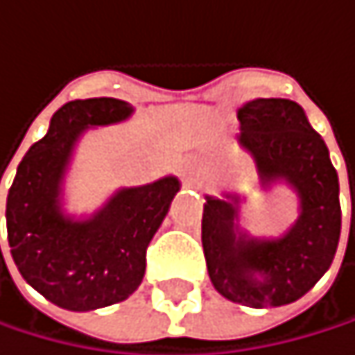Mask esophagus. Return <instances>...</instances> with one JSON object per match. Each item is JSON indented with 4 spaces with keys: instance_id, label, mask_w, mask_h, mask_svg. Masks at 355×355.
I'll return each instance as SVG.
<instances>
[{
    "instance_id": "1",
    "label": "esophagus",
    "mask_w": 355,
    "mask_h": 355,
    "mask_svg": "<svg viewBox=\"0 0 355 355\" xmlns=\"http://www.w3.org/2000/svg\"><path fill=\"white\" fill-rule=\"evenodd\" d=\"M182 175H184V180L188 184L192 182V169H190V165H182Z\"/></svg>"
}]
</instances>
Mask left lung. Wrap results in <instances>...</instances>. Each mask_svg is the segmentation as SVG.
Masks as SVG:
<instances>
[{
  "label": "left lung",
  "instance_id": "obj_1",
  "mask_svg": "<svg viewBox=\"0 0 355 355\" xmlns=\"http://www.w3.org/2000/svg\"><path fill=\"white\" fill-rule=\"evenodd\" d=\"M237 120L235 139L254 158L258 188H290L298 216L282 235L256 237L241 226L243 194H205L201 241L207 273L233 303L254 309L290 305L332 264L341 237L339 175L298 103L252 99L237 110Z\"/></svg>",
  "mask_w": 355,
  "mask_h": 355
}]
</instances>
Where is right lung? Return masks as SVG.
Returning <instances> with one entry per match:
<instances>
[{"instance_id":"right-lung-1","label":"right lung","mask_w":355,"mask_h":355,"mask_svg":"<svg viewBox=\"0 0 355 355\" xmlns=\"http://www.w3.org/2000/svg\"><path fill=\"white\" fill-rule=\"evenodd\" d=\"M133 112L131 103L112 97L65 103L23 156L10 186L6 222L14 264L61 309L95 311L139 288L146 250L182 186L175 175H165L118 188L88 216L65 209V180L84 133L125 122Z\"/></svg>"}]
</instances>
